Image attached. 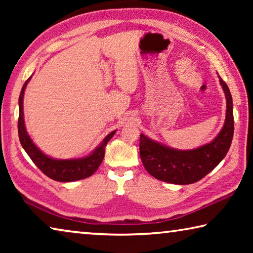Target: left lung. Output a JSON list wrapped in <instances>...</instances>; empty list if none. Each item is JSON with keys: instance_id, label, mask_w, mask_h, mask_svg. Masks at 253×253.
Returning a JSON list of instances; mask_svg holds the SVG:
<instances>
[{"instance_id": "left-lung-1", "label": "left lung", "mask_w": 253, "mask_h": 253, "mask_svg": "<svg viewBox=\"0 0 253 253\" xmlns=\"http://www.w3.org/2000/svg\"><path fill=\"white\" fill-rule=\"evenodd\" d=\"M220 84L226 99L225 122L212 142L198 148L181 151L140 134V158L144 168L152 176L163 182L186 185L203 178L225 157L233 138V104L228 84L221 78Z\"/></svg>"}]
</instances>
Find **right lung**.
Masks as SVG:
<instances>
[{
    "mask_svg": "<svg viewBox=\"0 0 253 253\" xmlns=\"http://www.w3.org/2000/svg\"><path fill=\"white\" fill-rule=\"evenodd\" d=\"M32 77V76H31ZM31 77L25 81L22 90H21L19 97V138L20 143L27 152L29 157L32 162L38 166L42 173L46 176L54 179L58 182H75L79 179L87 178L96 172L99 168L102 160L105 156V147L107 143L111 139V137L115 135L116 130L111 131L107 135L104 140L89 154L88 156L81 158H71V160H58L45 155L43 152H41L39 147L33 143V140L30 138L24 124V114H23V97L24 90L27 88Z\"/></svg>",
    "mask_w": 253,
    "mask_h": 253,
    "instance_id": "right-lung-1",
    "label": "right lung"
}]
</instances>
